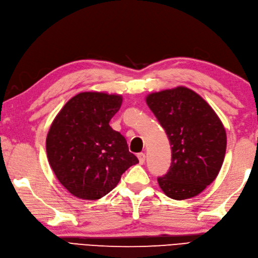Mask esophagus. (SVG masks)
<instances>
[{
    "label": "esophagus",
    "mask_w": 258,
    "mask_h": 258,
    "mask_svg": "<svg viewBox=\"0 0 258 258\" xmlns=\"http://www.w3.org/2000/svg\"><path fill=\"white\" fill-rule=\"evenodd\" d=\"M137 158H138V160H140V163H141V164H144V163H145V159H146V156H145L144 153L137 154Z\"/></svg>",
    "instance_id": "1"
}]
</instances>
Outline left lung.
Listing matches in <instances>:
<instances>
[{
	"label": "left lung",
	"instance_id": "8db88e82",
	"mask_svg": "<svg viewBox=\"0 0 258 258\" xmlns=\"http://www.w3.org/2000/svg\"><path fill=\"white\" fill-rule=\"evenodd\" d=\"M146 102L171 145V166L158 177L159 186L176 201L202 193L217 177L226 155L220 118L200 95L182 86L150 94Z\"/></svg>",
	"mask_w": 258,
	"mask_h": 258
}]
</instances>
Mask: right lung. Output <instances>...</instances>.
Here are the masks:
<instances>
[{
  "label": "right lung",
  "mask_w": 258,
  "mask_h": 258,
  "mask_svg": "<svg viewBox=\"0 0 258 258\" xmlns=\"http://www.w3.org/2000/svg\"><path fill=\"white\" fill-rule=\"evenodd\" d=\"M121 104L120 95L81 92L65 103L52 122L45 142L48 160L72 195L99 200L138 163L125 137L109 125Z\"/></svg>",
  "instance_id": "1"
}]
</instances>
